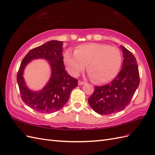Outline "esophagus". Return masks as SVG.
Segmentation results:
<instances>
[{
  "mask_svg": "<svg viewBox=\"0 0 155 155\" xmlns=\"http://www.w3.org/2000/svg\"><path fill=\"white\" fill-rule=\"evenodd\" d=\"M84 82L81 81H78V85H83L84 84Z\"/></svg>",
  "mask_w": 155,
  "mask_h": 155,
  "instance_id": "1",
  "label": "esophagus"
}]
</instances>
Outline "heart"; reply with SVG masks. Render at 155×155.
<instances>
[{
  "mask_svg": "<svg viewBox=\"0 0 155 155\" xmlns=\"http://www.w3.org/2000/svg\"><path fill=\"white\" fill-rule=\"evenodd\" d=\"M121 61L118 48L105 44H86L77 47L74 53L67 50L64 54V63L71 75L77 76L87 65L90 77L97 83L113 80L118 73Z\"/></svg>",
  "mask_w": 155,
  "mask_h": 155,
  "instance_id": "obj_1",
  "label": "heart"
}]
</instances>
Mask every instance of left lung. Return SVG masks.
Listing matches in <instances>:
<instances>
[{"label":"left lung","mask_w":155,"mask_h":155,"mask_svg":"<svg viewBox=\"0 0 155 155\" xmlns=\"http://www.w3.org/2000/svg\"><path fill=\"white\" fill-rule=\"evenodd\" d=\"M120 48L124 60L120 73L111 82L95 86L94 93L88 98L89 105L98 114H110L124 109L140 84L136 58L124 46Z\"/></svg>","instance_id":"1"}]
</instances>
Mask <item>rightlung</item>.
Masks as SVG:
<instances>
[{"label": "right lung", "mask_w": 155, "mask_h": 155, "mask_svg": "<svg viewBox=\"0 0 155 155\" xmlns=\"http://www.w3.org/2000/svg\"><path fill=\"white\" fill-rule=\"evenodd\" d=\"M63 42L50 41L31 50L23 59L17 75V82L23 101L29 107L41 113H52L60 110L69 100L78 80L65 71L62 55ZM45 58L51 66L49 81L41 90L33 92L27 88L22 77L25 66L33 59Z\"/></svg>", "instance_id": "1"}]
</instances>
